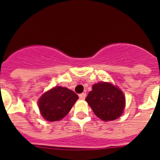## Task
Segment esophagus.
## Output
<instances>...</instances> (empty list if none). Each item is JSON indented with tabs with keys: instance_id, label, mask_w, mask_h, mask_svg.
Masks as SVG:
<instances>
[{
	"instance_id": "obj_1",
	"label": "esophagus",
	"mask_w": 160,
	"mask_h": 160,
	"mask_svg": "<svg viewBox=\"0 0 160 160\" xmlns=\"http://www.w3.org/2000/svg\"><path fill=\"white\" fill-rule=\"evenodd\" d=\"M79 97H80V99L83 100V99H85V98L87 97V93H80V95H79Z\"/></svg>"
}]
</instances>
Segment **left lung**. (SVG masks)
<instances>
[{
    "label": "left lung",
    "mask_w": 160,
    "mask_h": 160,
    "mask_svg": "<svg viewBox=\"0 0 160 160\" xmlns=\"http://www.w3.org/2000/svg\"><path fill=\"white\" fill-rule=\"evenodd\" d=\"M85 101L101 120L114 121L120 117L125 106L123 92L108 82H99L92 87Z\"/></svg>",
    "instance_id": "left-lung-1"
}]
</instances>
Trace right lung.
Masks as SVG:
<instances>
[{
    "label": "right lung",
    "instance_id": "add662e5",
    "mask_svg": "<svg viewBox=\"0 0 160 160\" xmlns=\"http://www.w3.org/2000/svg\"><path fill=\"white\" fill-rule=\"evenodd\" d=\"M78 98L79 97L68 88L55 87L43 93L38 99V108L46 121H60L70 112Z\"/></svg>",
    "mask_w": 160,
    "mask_h": 160
}]
</instances>
